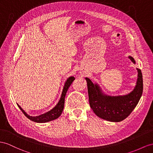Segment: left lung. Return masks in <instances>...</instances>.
<instances>
[{
	"label": "left lung",
	"mask_w": 153,
	"mask_h": 153,
	"mask_svg": "<svg viewBox=\"0 0 153 153\" xmlns=\"http://www.w3.org/2000/svg\"><path fill=\"white\" fill-rule=\"evenodd\" d=\"M133 63L134 58L128 56ZM138 71V79L133 91L128 94L112 96L103 92L100 85L85 77L87 83L90 106L93 112L101 119L112 122H119L130 115L138 103L143 92V77L141 70Z\"/></svg>",
	"instance_id": "left-lung-1"
}]
</instances>
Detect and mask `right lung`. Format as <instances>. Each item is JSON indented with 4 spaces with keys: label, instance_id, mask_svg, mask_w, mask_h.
Wrapping results in <instances>:
<instances>
[{
    "label": "right lung",
    "instance_id": "add662e5",
    "mask_svg": "<svg viewBox=\"0 0 153 153\" xmlns=\"http://www.w3.org/2000/svg\"><path fill=\"white\" fill-rule=\"evenodd\" d=\"M74 79H75V77L71 76V77H69L67 79V80L65 81V83L64 85L63 89H62V92L61 96L60 97L59 101V102L57 103V104L56 105V106H55L52 109H51V110L49 111L48 112L44 113V114L39 116H32L27 114V113L17 104L18 107L22 111L23 114L28 117L29 120L34 121V122L46 123V122H48V121L56 120L58 118V117H59L62 114V112L63 111V108H64L65 97L66 96V94L67 92L69 87L71 85Z\"/></svg>",
    "mask_w": 153,
    "mask_h": 153
}]
</instances>
